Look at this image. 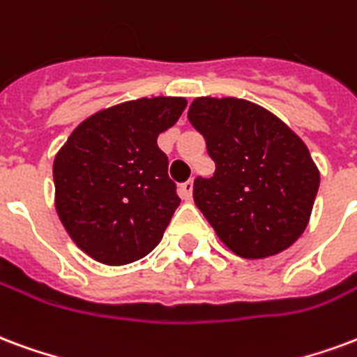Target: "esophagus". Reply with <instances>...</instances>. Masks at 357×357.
I'll use <instances>...</instances> for the list:
<instances>
[{"label": "esophagus", "mask_w": 357, "mask_h": 357, "mask_svg": "<svg viewBox=\"0 0 357 357\" xmlns=\"http://www.w3.org/2000/svg\"><path fill=\"white\" fill-rule=\"evenodd\" d=\"M179 197L183 200H191L192 197V179L185 181V183H181L179 185Z\"/></svg>", "instance_id": "34e87169"}]
</instances>
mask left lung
Listing matches in <instances>:
<instances>
[{
    "label": "left lung",
    "mask_w": 357,
    "mask_h": 357,
    "mask_svg": "<svg viewBox=\"0 0 357 357\" xmlns=\"http://www.w3.org/2000/svg\"><path fill=\"white\" fill-rule=\"evenodd\" d=\"M187 117L215 162L213 178L195 179L192 199L219 240L244 259L287 250L305 232L319 187L305 142L242 98H195Z\"/></svg>",
    "instance_id": "left-lung-1"
}]
</instances>
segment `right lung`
Segmentation results:
<instances>
[{"instance_id":"add662e5","label":"right lung","mask_w":357,"mask_h":357,"mask_svg":"<svg viewBox=\"0 0 357 357\" xmlns=\"http://www.w3.org/2000/svg\"><path fill=\"white\" fill-rule=\"evenodd\" d=\"M187 100L138 98L92 113L54 157V206L66 232L98 263L142 259L162 240L179 206L160 132L178 123Z\"/></svg>"}]
</instances>
